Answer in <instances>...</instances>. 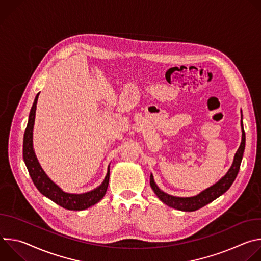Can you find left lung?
<instances>
[{
	"label": "left lung",
	"mask_w": 261,
	"mask_h": 261,
	"mask_svg": "<svg viewBox=\"0 0 261 261\" xmlns=\"http://www.w3.org/2000/svg\"><path fill=\"white\" fill-rule=\"evenodd\" d=\"M242 125V130H243V136H242V142L239 147L238 152L236 153L233 163L228 170V172L223 176L217 184H215L212 187L207 188L206 190L202 191L200 194L193 196V197H174L171 195H168L164 192H162L158 187L157 185L154 181L153 175L151 174L150 182H151V187L158 196L160 200H162L164 203H166L168 206L179 210V211H185V212H193L196 210H199L203 207L204 205L208 204L210 202L214 201L216 198L221 196L223 193H225L234 181L239 170L241 166V162L243 159L244 151H245V144H246V135L243 127V122L241 123Z\"/></svg>",
	"instance_id": "8db88e82"
}]
</instances>
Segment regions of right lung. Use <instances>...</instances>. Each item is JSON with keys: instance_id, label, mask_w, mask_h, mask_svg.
Instances as JSON below:
<instances>
[{"instance_id": "1", "label": "right lung", "mask_w": 261, "mask_h": 261, "mask_svg": "<svg viewBox=\"0 0 261 261\" xmlns=\"http://www.w3.org/2000/svg\"><path fill=\"white\" fill-rule=\"evenodd\" d=\"M39 93L37 94L33 106L30 111L28 125L23 135V147H22V155L25 166L29 170L31 178L38 189L44 196L51 199L57 204L61 205L64 208L71 211H83L86 210L97 202H99L106 193L108 180H109V167L105 179L99 186L98 188L84 194H70L63 192L58 186L53 182L43 169L41 168L38 160H37L34 150H33V128L35 122V114H36V104L38 100Z\"/></svg>"}]
</instances>
